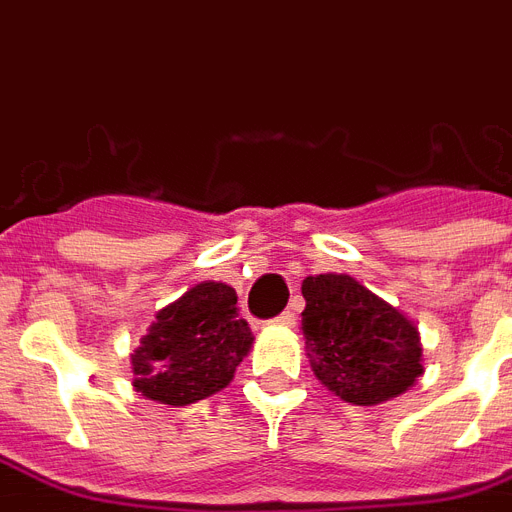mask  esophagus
I'll return each mask as SVG.
<instances>
[{"mask_svg":"<svg viewBox=\"0 0 512 512\" xmlns=\"http://www.w3.org/2000/svg\"><path fill=\"white\" fill-rule=\"evenodd\" d=\"M276 324H279V327H295L297 324L295 308H292V311H284L281 316H276Z\"/></svg>","mask_w":512,"mask_h":512,"instance_id":"34e87169","label":"esophagus"}]
</instances>
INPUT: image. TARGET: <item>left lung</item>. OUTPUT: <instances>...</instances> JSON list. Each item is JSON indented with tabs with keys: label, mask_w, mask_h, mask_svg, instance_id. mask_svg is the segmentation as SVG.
<instances>
[{
	"label": "left lung",
	"mask_w": 512,
	"mask_h": 512,
	"mask_svg": "<svg viewBox=\"0 0 512 512\" xmlns=\"http://www.w3.org/2000/svg\"><path fill=\"white\" fill-rule=\"evenodd\" d=\"M305 356L337 398L374 406L401 396L422 374L420 332L404 313L348 273L303 281Z\"/></svg>",
	"instance_id": "obj_1"
}]
</instances>
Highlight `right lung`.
Segmentation results:
<instances>
[{"label":"right lung","mask_w":512,"mask_h":512,"mask_svg":"<svg viewBox=\"0 0 512 512\" xmlns=\"http://www.w3.org/2000/svg\"><path fill=\"white\" fill-rule=\"evenodd\" d=\"M252 329L236 311V292L223 281H201L156 313L132 353L140 396L188 406L223 390L252 348Z\"/></svg>","instance_id":"obj_1"}]
</instances>
